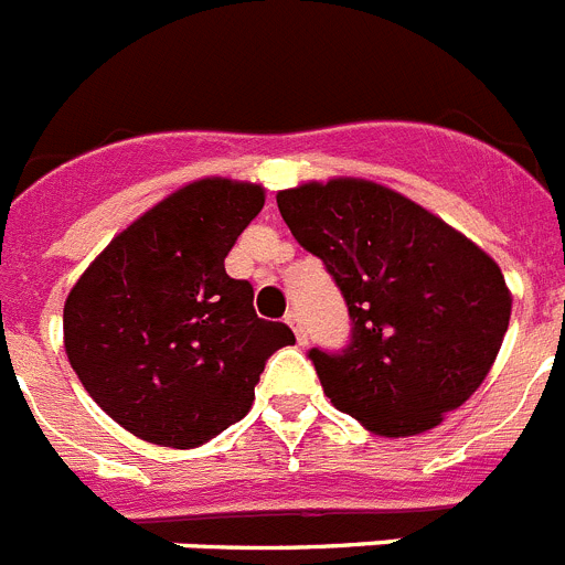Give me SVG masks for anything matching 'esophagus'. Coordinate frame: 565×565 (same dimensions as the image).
<instances>
[{
  "label": "esophagus",
  "instance_id": "obj_1",
  "mask_svg": "<svg viewBox=\"0 0 565 565\" xmlns=\"http://www.w3.org/2000/svg\"><path fill=\"white\" fill-rule=\"evenodd\" d=\"M286 326L291 328L294 337H297L299 344H306V342H308V333H306V328H302V319H299L297 311L288 313V317H286Z\"/></svg>",
  "mask_w": 565,
  "mask_h": 565
}]
</instances>
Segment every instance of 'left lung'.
I'll use <instances>...</instances> for the list:
<instances>
[{"mask_svg": "<svg viewBox=\"0 0 565 565\" xmlns=\"http://www.w3.org/2000/svg\"><path fill=\"white\" fill-rule=\"evenodd\" d=\"M277 206L353 319L342 356L308 353L333 407L382 438L438 427L501 351L512 317L501 266L430 209L367 178L279 189Z\"/></svg>", "mask_w": 565, "mask_h": 565, "instance_id": "1", "label": "left lung"}]
</instances>
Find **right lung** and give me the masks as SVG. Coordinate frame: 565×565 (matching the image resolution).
I'll return each instance as SVG.
<instances>
[{"label":"right lung","mask_w":565,"mask_h":565,"mask_svg":"<svg viewBox=\"0 0 565 565\" xmlns=\"http://www.w3.org/2000/svg\"><path fill=\"white\" fill-rule=\"evenodd\" d=\"M263 203L252 181L186 183L115 234L70 288V367L132 436L174 450L212 441L252 411L266 359L294 342L223 266Z\"/></svg>","instance_id":"add662e5"}]
</instances>
